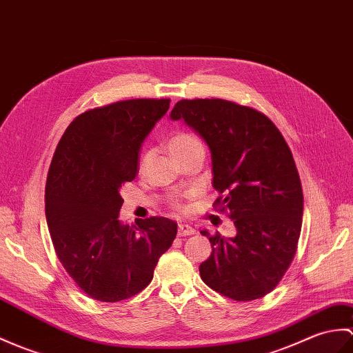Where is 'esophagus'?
<instances>
[{"label":"esophagus","instance_id":"1","mask_svg":"<svg viewBox=\"0 0 353 353\" xmlns=\"http://www.w3.org/2000/svg\"><path fill=\"white\" fill-rule=\"evenodd\" d=\"M194 233H195V230H194L191 225H186V224H180L179 225V232H177L179 236H191Z\"/></svg>","mask_w":353,"mask_h":353}]
</instances>
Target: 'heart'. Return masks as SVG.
<instances>
[{
  "mask_svg": "<svg viewBox=\"0 0 353 353\" xmlns=\"http://www.w3.org/2000/svg\"><path fill=\"white\" fill-rule=\"evenodd\" d=\"M168 147H170L171 154H173L174 158H180V157H183V154L190 153L195 149H200L201 143L195 137H192L190 134L179 132V134H174L173 137L170 138Z\"/></svg>",
  "mask_w": 353,
  "mask_h": 353,
  "instance_id": "1",
  "label": "heart"
}]
</instances>
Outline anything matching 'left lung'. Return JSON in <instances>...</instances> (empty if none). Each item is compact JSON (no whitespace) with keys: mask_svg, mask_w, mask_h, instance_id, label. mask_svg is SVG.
Here are the masks:
<instances>
[{"mask_svg":"<svg viewBox=\"0 0 353 353\" xmlns=\"http://www.w3.org/2000/svg\"><path fill=\"white\" fill-rule=\"evenodd\" d=\"M208 144L212 185L230 210L234 237H209L201 280L234 301L272 292L289 269L301 234L304 195L288 143L263 114L223 99L180 101L170 114Z\"/></svg>","mask_w":353,"mask_h":353,"instance_id":"obj_1","label":"left lung"}]
</instances>
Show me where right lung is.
<instances>
[{
  "label": "right lung",
  "instance_id": "obj_1",
  "mask_svg": "<svg viewBox=\"0 0 353 353\" xmlns=\"http://www.w3.org/2000/svg\"><path fill=\"white\" fill-rule=\"evenodd\" d=\"M170 99H130L81 114L49 167L45 214L57 256L90 298L119 302L150 284L177 234L163 216L125 225L121 186L138 174L139 150Z\"/></svg>",
  "mask_w": 353,
  "mask_h": 353
}]
</instances>
